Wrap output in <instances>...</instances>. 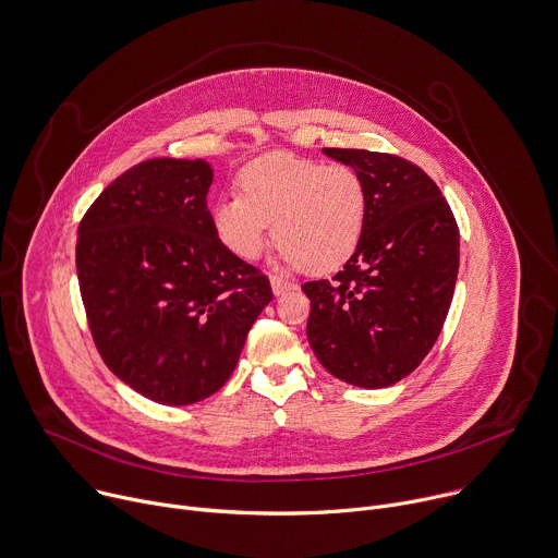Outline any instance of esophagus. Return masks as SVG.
Masks as SVG:
<instances>
[{
    "label": "esophagus",
    "instance_id": "1",
    "mask_svg": "<svg viewBox=\"0 0 558 558\" xmlns=\"http://www.w3.org/2000/svg\"><path fill=\"white\" fill-rule=\"evenodd\" d=\"M270 286H272L275 296H281V294H286L288 290H294V288H296L292 281H286V279H281V277H270Z\"/></svg>",
    "mask_w": 558,
    "mask_h": 558
}]
</instances>
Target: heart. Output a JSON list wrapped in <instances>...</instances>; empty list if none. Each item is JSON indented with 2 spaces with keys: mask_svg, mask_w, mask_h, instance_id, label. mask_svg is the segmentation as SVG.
<instances>
[{
  "mask_svg": "<svg viewBox=\"0 0 558 558\" xmlns=\"http://www.w3.org/2000/svg\"><path fill=\"white\" fill-rule=\"evenodd\" d=\"M365 221L367 191L356 169L292 154L248 162L238 175V195L210 208L215 238L238 259H257L272 225L279 259L312 275L345 266L361 244Z\"/></svg>",
  "mask_w": 558,
  "mask_h": 558,
  "instance_id": "1",
  "label": "heart"
}]
</instances>
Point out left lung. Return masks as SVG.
<instances>
[{
    "label": "left lung",
    "mask_w": 558,
    "mask_h": 558,
    "mask_svg": "<svg viewBox=\"0 0 558 558\" xmlns=\"http://www.w3.org/2000/svg\"><path fill=\"white\" fill-rule=\"evenodd\" d=\"M323 154L363 178L367 221L341 272L303 283L307 341L331 376L383 389L409 376L439 337L460 268V229L413 162L365 149Z\"/></svg>",
    "instance_id": "8db88e82"
}]
</instances>
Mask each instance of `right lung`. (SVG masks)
Returning a JSON list of instances; mask_svg holds the SVG:
<instances>
[{
  "mask_svg": "<svg viewBox=\"0 0 558 558\" xmlns=\"http://www.w3.org/2000/svg\"><path fill=\"white\" fill-rule=\"evenodd\" d=\"M210 184L202 158L145 160L78 227L76 275L96 350L125 385L167 407L225 387L272 301L268 277L215 238Z\"/></svg>",
  "mask_w": 558,
  "mask_h": 558,
  "instance_id": "add662e5",
  "label": "right lung"
}]
</instances>
